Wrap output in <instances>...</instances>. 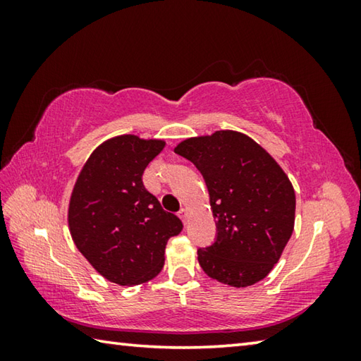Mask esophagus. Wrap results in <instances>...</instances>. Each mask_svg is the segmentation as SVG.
Returning a JSON list of instances; mask_svg holds the SVG:
<instances>
[{"mask_svg": "<svg viewBox=\"0 0 361 361\" xmlns=\"http://www.w3.org/2000/svg\"><path fill=\"white\" fill-rule=\"evenodd\" d=\"M178 216L183 219V223L188 224V216H189V210L188 209H181L178 212Z\"/></svg>", "mask_w": 361, "mask_h": 361, "instance_id": "1", "label": "esophagus"}]
</instances>
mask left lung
I'll return each mask as SVG.
<instances>
[{
	"mask_svg": "<svg viewBox=\"0 0 361 361\" xmlns=\"http://www.w3.org/2000/svg\"><path fill=\"white\" fill-rule=\"evenodd\" d=\"M202 173L210 194L216 239L197 250L207 276L250 286L279 261L295 228L296 197L288 176L252 138L219 130L175 148Z\"/></svg>",
	"mask_w": 361,
	"mask_h": 361,
	"instance_id": "left-lung-1",
	"label": "left lung"
}]
</instances>
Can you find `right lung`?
<instances>
[{
	"label": "right lung",
	"mask_w": 361,
	"mask_h": 361,
	"mask_svg": "<svg viewBox=\"0 0 361 361\" xmlns=\"http://www.w3.org/2000/svg\"><path fill=\"white\" fill-rule=\"evenodd\" d=\"M166 143L121 135L97 148L79 173L68 209L75 245L99 274L118 285L154 279L181 219L166 212L142 175Z\"/></svg>",
	"instance_id": "obj_1"
}]
</instances>
